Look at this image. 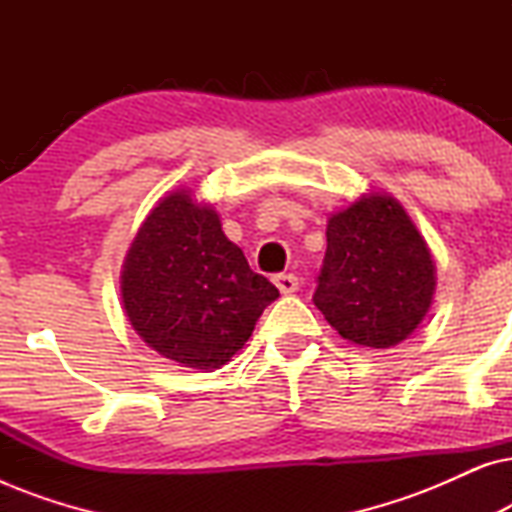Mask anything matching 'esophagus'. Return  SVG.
Segmentation results:
<instances>
[{"instance_id": "1", "label": "esophagus", "mask_w": 512, "mask_h": 512, "mask_svg": "<svg viewBox=\"0 0 512 512\" xmlns=\"http://www.w3.org/2000/svg\"><path fill=\"white\" fill-rule=\"evenodd\" d=\"M272 282H275V286L282 293H296L298 286H300L298 277L291 275V272H282V275H275V279H272Z\"/></svg>"}]
</instances>
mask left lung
<instances>
[{
  "mask_svg": "<svg viewBox=\"0 0 512 512\" xmlns=\"http://www.w3.org/2000/svg\"><path fill=\"white\" fill-rule=\"evenodd\" d=\"M314 305L342 338L389 349L429 312L436 263L401 202L368 193L331 214Z\"/></svg>",
  "mask_w": 512,
  "mask_h": 512,
  "instance_id": "left-lung-1",
  "label": "left lung"
}]
</instances>
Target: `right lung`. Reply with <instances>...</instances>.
Instances as JSON below:
<instances>
[{
  "instance_id": "right-lung-1",
  "label": "right lung",
  "mask_w": 512,
  "mask_h": 512,
  "mask_svg": "<svg viewBox=\"0 0 512 512\" xmlns=\"http://www.w3.org/2000/svg\"><path fill=\"white\" fill-rule=\"evenodd\" d=\"M121 296L132 328L151 349L179 366L216 370L244 347L279 291L223 235L216 209L179 188L137 230Z\"/></svg>"
}]
</instances>
